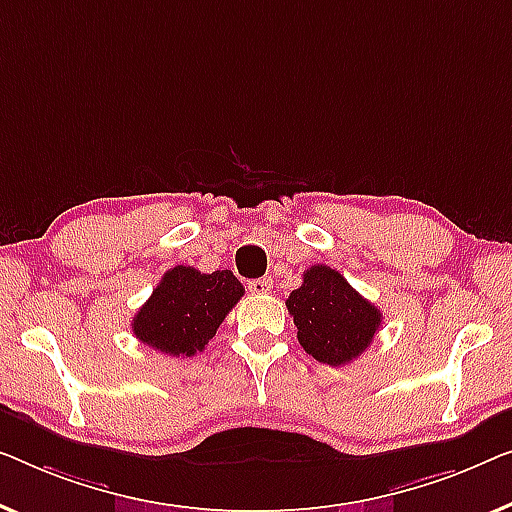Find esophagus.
I'll use <instances>...</instances> for the list:
<instances>
[{"mask_svg": "<svg viewBox=\"0 0 512 512\" xmlns=\"http://www.w3.org/2000/svg\"><path fill=\"white\" fill-rule=\"evenodd\" d=\"M248 290L253 294H269L273 290V280L271 278H257V280H250L248 283Z\"/></svg>", "mask_w": 512, "mask_h": 512, "instance_id": "obj_1", "label": "esophagus"}]
</instances>
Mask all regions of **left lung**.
I'll return each instance as SVG.
<instances>
[{
    "instance_id": "8db88e82",
    "label": "left lung",
    "mask_w": 512,
    "mask_h": 512,
    "mask_svg": "<svg viewBox=\"0 0 512 512\" xmlns=\"http://www.w3.org/2000/svg\"><path fill=\"white\" fill-rule=\"evenodd\" d=\"M285 306L301 348L329 366L350 364L362 355L383 322L380 308L325 264L304 271V283L292 290Z\"/></svg>"
}]
</instances>
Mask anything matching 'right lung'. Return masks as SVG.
Masks as SVG:
<instances>
[{
	"label": "right lung",
	"mask_w": 512,
	"mask_h": 512,
	"mask_svg": "<svg viewBox=\"0 0 512 512\" xmlns=\"http://www.w3.org/2000/svg\"><path fill=\"white\" fill-rule=\"evenodd\" d=\"M243 292L229 269L201 273L192 266H174L134 315L132 331L143 345L164 355L192 357L206 348Z\"/></svg>",
	"instance_id": "right-lung-1"
}]
</instances>
